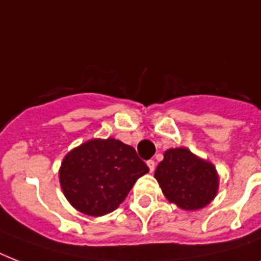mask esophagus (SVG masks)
Returning a JSON list of instances; mask_svg holds the SVG:
<instances>
[{
    "mask_svg": "<svg viewBox=\"0 0 261 261\" xmlns=\"http://www.w3.org/2000/svg\"><path fill=\"white\" fill-rule=\"evenodd\" d=\"M147 167H149V171L151 172V173H153V172H154V169H155V163H154V160H149V161H147Z\"/></svg>",
    "mask_w": 261,
    "mask_h": 261,
    "instance_id": "esophagus-1",
    "label": "esophagus"
}]
</instances>
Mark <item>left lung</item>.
Segmentation results:
<instances>
[{"instance_id": "obj_1", "label": "left lung", "mask_w": 261, "mask_h": 261, "mask_svg": "<svg viewBox=\"0 0 261 261\" xmlns=\"http://www.w3.org/2000/svg\"><path fill=\"white\" fill-rule=\"evenodd\" d=\"M165 198L182 210H199L215 198L219 178L211 163L188 149H168L154 172Z\"/></svg>"}]
</instances>
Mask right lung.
Returning a JSON list of instances; mask_svg holds the SVG:
<instances>
[{
    "instance_id": "obj_1",
    "label": "right lung",
    "mask_w": 261,
    "mask_h": 261,
    "mask_svg": "<svg viewBox=\"0 0 261 261\" xmlns=\"http://www.w3.org/2000/svg\"><path fill=\"white\" fill-rule=\"evenodd\" d=\"M149 168L133 146L118 139H90L69 151L59 182L75 210L101 217L116 210Z\"/></svg>"
}]
</instances>
